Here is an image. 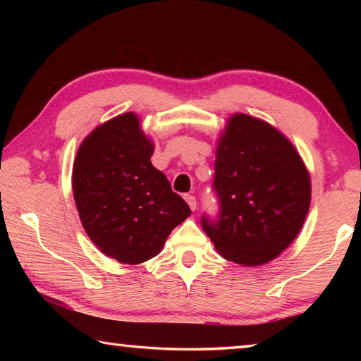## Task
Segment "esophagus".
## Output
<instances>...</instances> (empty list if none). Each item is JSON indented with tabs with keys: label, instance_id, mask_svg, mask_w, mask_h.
<instances>
[{
	"label": "esophagus",
	"instance_id": "1",
	"mask_svg": "<svg viewBox=\"0 0 361 361\" xmlns=\"http://www.w3.org/2000/svg\"><path fill=\"white\" fill-rule=\"evenodd\" d=\"M185 199H186V202H188V205H189V209H191V210H195V209H197V200H195L194 195H191V194H186V195H185Z\"/></svg>",
	"mask_w": 361,
	"mask_h": 361
}]
</instances>
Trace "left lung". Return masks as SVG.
Instances as JSON below:
<instances>
[{
  "label": "left lung",
  "mask_w": 361,
  "mask_h": 361,
  "mask_svg": "<svg viewBox=\"0 0 361 361\" xmlns=\"http://www.w3.org/2000/svg\"><path fill=\"white\" fill-rule=\"evenodd\" d=\"M213 191L219 212L202 229L219 255L242 266L276 258L295 240L310 205V180L282 133L234 114L219 138Z\"/></svg>",
  "instance_id": "1"
}]
</instances>
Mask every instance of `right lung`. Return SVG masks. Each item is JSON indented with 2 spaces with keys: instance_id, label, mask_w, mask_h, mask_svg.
<instances>
[{
  "instance_id": "1",
  "label": "right lung",
  "mask_w": 361,
  "mask_h": 361,
  "mask_svg": "<svg viewBox=\"0 0 361 361\" xmlns=\"http://www.w3.org/2000/svg\"><path fill=\"white\" fill-rule=\"evenodd\" d=\"M152 151L137 116L126 113L97 127L73 166V195L85 232L100 252L126 264L156 256L191 215L151 164Z\"/></svg>"
}]
</instances>
